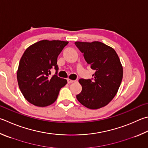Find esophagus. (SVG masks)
I'll return each mask as SVG.
<instances>
[{
    "label": "esophagus",
    "instance_id": "34e87169",
    "mask_svg": "<svg viewBox=\"0 0 148 148\" xmlns=\"http://www.w3.org/2000/svg\"><path fill=\"white\" fill-rule=\"evenodd\" d=\"M75 81L74 80H72V79H67V82H68V83H73V82H74Z\"/></svg>",
    "mask_w": 148,
    "mask_h": 148
}]
</instances>
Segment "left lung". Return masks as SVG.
<instances>
[{
  "mask_svg": "<svg viewBox=\"0 0 148 148\" xmlns=\"http://www.w3.org/2000/svg\"><path fill=\"white\" fill-rule=\"evenodd\" d=\"M90 68L92 79H79L82 90L76 98L83 106L97 109L107 106L116 95L123 77V68L113 48L103 42H75Z\"/></svg>",
  "mask_w": 148,
  "mask_h": 148,
  "instance_id": "obj_1",
  "label": "left lung"
}]
</instances>
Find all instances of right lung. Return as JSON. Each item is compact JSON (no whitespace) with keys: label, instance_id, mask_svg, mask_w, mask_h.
I'll return each instance as SVG.
<instances>
[{"label":"right lung","instance_id":"right-lung-1","mask_svg":"<svg viewBox=\"0 0 148 148\" xmlns=\"http://www.w3.org/2000/svg\"><path fill=\"white\" fill-rule=\"evenodd\" d=\"M68 41L42 40L29 46L24 52L18 65L17 77L23 95L29 103L46 107L56 100L66 79L58 77V57ZM54 68L56 74L50 76Z\"/></svg>","mask_w":148,"mask_h":148}]
</instances>
